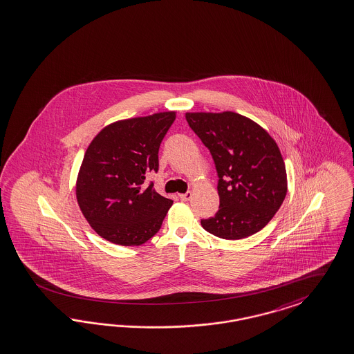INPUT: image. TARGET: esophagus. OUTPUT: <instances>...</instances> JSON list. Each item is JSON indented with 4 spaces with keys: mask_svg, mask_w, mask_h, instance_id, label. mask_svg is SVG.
Segmentation results:
<instances>
[{
    "mask_svg": "<svg viewBox=\"0 0 354 354\" xmlns=\"http://www.w3.org/2000/svg\"><path fill=\"white\" fill-rule=\"evenodd\" d=\"M180 198H181L183 201H189V199L192 198V192H186V193H183V194H180Z\"/></svg>",
    "mask_w": 354,
    "mask_h": 354,
    "instance_id": "34e87169",
    "label": "esophagus"
}]
</instances>
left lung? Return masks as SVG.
Returning <instances> with one entry per match:
<instances>
[{
  "label": "left lung",
  "mask_w": 354,
  "mask_h": 354,
  "mask_svg": "<svg viewBox=\"0 0 354 354\" xmlns=\"http://www.w3.org/2000/svg\"><path fill=\"white\" fill-rule=\"evenodd\" d=\"M185 117L209 148L219 177V209L202 219V227L225 240L259 232L288 193L286 168L274 139L252 119L232 111Z\"/></svg>",
  "instance_id": "left-lung-1"
}]
</instances>
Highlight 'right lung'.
Returning <instances> with one entry per match:
<instances>
[{
    "label": "right lung",
    "mask_w": 354,
    "mask_h": 354,
    "mask_svg": "<svg viewBox=\"0 0 354 354\" xmlns=\"http://www.w3.org/2000/svg\"><path fill=\"white\" fill-rule=\"evenodd\" d=\"M176 111L123 119L106 126L88 147L76 196L93 230L107 241L132 247L156 235L173 201L145 177L158 171V148Z\"/></svg>",
    "instance_id": "add662e5"
}]
</instances>
